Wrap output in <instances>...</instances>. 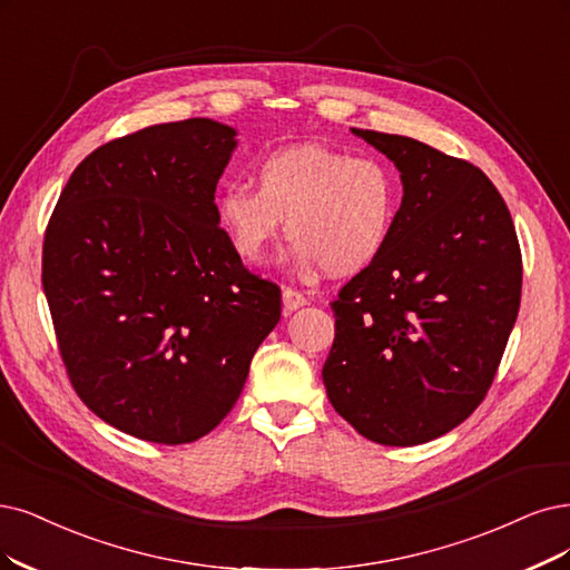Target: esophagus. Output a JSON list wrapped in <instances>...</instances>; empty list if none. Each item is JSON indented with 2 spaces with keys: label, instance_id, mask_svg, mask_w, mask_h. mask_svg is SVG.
I'll return each instance as SVG.
<instances>
[{
  "label": "esophagus",
  "instance_id": "esophagus-1",
  "mask_svg": "<svg viewBox=\"0 0 570 570\" xmlns=\"http://www.w3.org/2000/svg\"><path fill=\"white\" fill-rule=\"evenodd\" d=\"M282 301H284V309H286V312H296V309H301V307L307 305V298L303 296V293L293 291V288H284V291H282Z\"/></svg>",
  "mask_w": 570,
  "mask_h": 570
}]
</instances>
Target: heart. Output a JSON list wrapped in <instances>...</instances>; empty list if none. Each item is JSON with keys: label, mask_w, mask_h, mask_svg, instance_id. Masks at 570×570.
Listing matches in <instances>:
<instances>
[{"label": "heart", "mask_w": 570, "mask_h": 570, "mask_svg": "<svg viewBox=\"0 0 570 570\" xmlns=\"http://www.w3.org/2000/svg\"><path fill=\"white\" fill-rule=\"evenodd\" d=\"M214 206L242 261L261 263L286 220V235L296 242L293 263L343 277L385 250L399 214V183L377 157L296 145L256 166V189L229 183Z\"/></svg>", "instance_id": "obj_1"}]
</instances>
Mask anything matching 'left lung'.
<instances>
[{
  "mask_svg": "<svg viewBox=\"0 0 570 570\" xmlns=\"http://www.w3.org/2000/svg\"><path fill=\"white\" fill-rule=\"evenodd\" d=\"M399 171L385 250L331 303L328 402L362 436L417 446L487 396L521 301L508 204L476 166L415 138L352 129Z\"/></svg>",
  "mask_w": 570,
  "mask_h": 570,
  "instance_id": "1",
  "label": "left lung"
}]
</instances>
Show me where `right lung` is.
Returning a JSON list of instances; mask_svg holds the SVG:
<instances>
[{
  "label": "right lung",
  "instance_id": "right-lung-1",
  "mask_svg": "<svg viewBox=\"0 0 570 570\" xmlns=\"http://www.w3.org/2000/svg\"><path fill=\"white\" fill-rule=\"evenodd\" d=\"M237 131L197 117L98 147L60 193L41 284L70 383L100 420L153 444L208 434L282 317L216 218Z\"/></svg>",
  "mask_w": 570,
  "mask_h": 570
}]
</instances>
